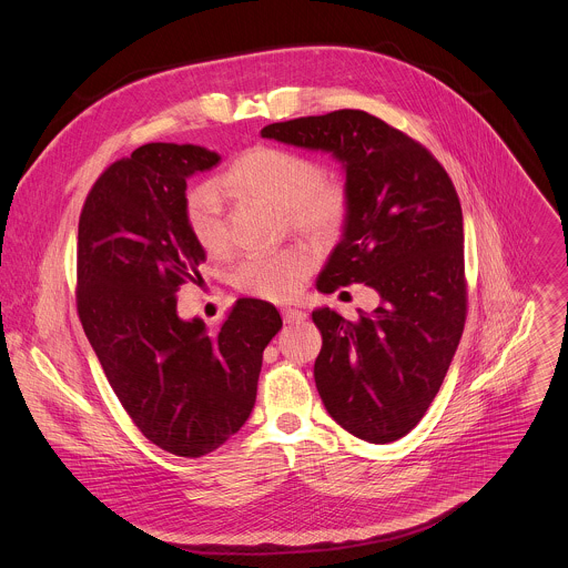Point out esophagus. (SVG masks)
<instances>
[{"instance_id":"34e87169","label":"esophagus","mask_w":568,"mask_h":568,"mask_svg":"<svg viewBox=\"0 0 568 568\" xmlns=\"http://www.w3.org/2000/svg\"><path fill=\"white\" fill-rule=\"evenodd\" d=\"M307 314L303 310H294V307H285L283 310V322L285 324H294V322H303Z\"/></svg>"}]
</instances>
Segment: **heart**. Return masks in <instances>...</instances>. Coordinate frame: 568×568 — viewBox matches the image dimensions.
Returning <instances> with one entry per match:
<instances>
[{
  "label": "heart",
  "mask_w": 568,
  "mask_h": 568,
  "mask_svg": "<svg viewBox=\"0 0 568 568\" xmlns=\"http://www.w3.org/2000/svg\"><path fill=\"white\" fill-rule=\"evenodd\" d=\"M217 183L231 195L281 206L294 231L315 237L335 235L344 226L351 209V193L342 179L324 176L314 159L285 148L256 145L246 150L229 165ZM185 226L204 253L226 251V213L215 185H195L185 195ZM314 263V253L305 246L251 254L240 263L235 285L258 298L287 301L298 294Z\"/></svg>",
  "instance_id": "obj_1"
}]
</instances>
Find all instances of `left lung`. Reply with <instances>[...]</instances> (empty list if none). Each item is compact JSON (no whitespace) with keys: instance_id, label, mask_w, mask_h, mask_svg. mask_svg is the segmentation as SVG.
Returning <instances> with one entry per match:
<instances>
[{"instance_id":"left-lung-1","label":"left lung","mask_w":568,"mask_h":568,"mask_svg":"<svg viewBox=\"0 0 568 568\" xmlns=\"http://www.w3.org/2000/svg\"><path fill=\"white\" fill-rule=\"evenodd\" d=\"M261 136L331 152L346 172L348 217L315 285L333 294L366 283L381 305L357 322L315 310V387L348 434L398 440L436 398L466 322L457 191L425 145L366 111L278 122Z\"/></svg>"}]
</instances>
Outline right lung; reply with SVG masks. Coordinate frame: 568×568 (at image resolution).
Segmentation results:
<instances>
[{"label":"right lung","instance_id":"right-lung-1","mask_svg":"<svg viewBox=\"0 0 568 568\" xmlns=\"http://www.w3.org/2000/svg\"><path fill=\"white\" fill-rule=\"evenodd\" d=\"M217 163L200 145L145 143L102 172L78 222L82 328L136 429L179 457L244 427L263 351L283 326L256 298H240L215 333L179 317L176 292L200 281L206 258L185 226L187 181Z\"/></svg>","mask_w":568,"mask_h":568}]
</instances>
